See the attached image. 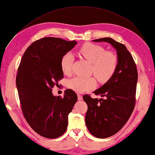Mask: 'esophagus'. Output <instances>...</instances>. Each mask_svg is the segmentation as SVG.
Wrapping results in <instances>:
<instances>
[{"mask_svg":"<svg viewBox=\"0 0 155 155\" xmlns=\"http://www.w3.org/2000/svg\"><path fill=\"white\" fill-rule=\"evenodd\" d=\"M78 101L83 100V96H81V95L78 94Z\"/></svg>","mask_w":155,"mask_h":155,"instance_id":"esophagus-1","label":"esophagus"}]
</instances>
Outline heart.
Segmentation results:
<instances>
[{"mask_svg":"<svg viewBox=\"0 0 155 155\" xmlns=\"http://www.w3.org/2000/svg\"><path fill=\"white\" fill-rule=\"evenodd\" d=\"M79 53L91 63V72L100 82L109 80L114 73L118 65L117 56L114 52L105 51L102 46L87 43L79 49ZM74 57L71 52L66 53L61 58V66L65 74L71 72ZM96 85V81L93 77H76L69 80L67 87L76 93H82L93 88Z\"/></svg>","mask_w":155,"mask_h":155,"instance_id":"obj_1","label":"heart"}]
</instances>
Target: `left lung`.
I'll list each match as a JSON object with an SVG mask.
<instances>
[{"instance_id": "1", "label": "left lung", "mask_w": 155, "mask_h": 155, "mask_svg": "<svg viewBox=\"0 0 155 155\" xmlns=\"http://www.w3.org/2000/svg\"><path fill=\"white\" fill-rule=\"evenodd\" d=\"M106 42L117 51L118 65L114 74L93 93L104 98H92L85 94L88 110L85 123L93 136L104 139L118 133L129 119L135 104L137 69L132 55L123 44L110 37L95 39Z\"/></svg>"}]
</instances>
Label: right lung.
I'll return each instance as SVG.
<instances>
[{
	"label": "right lung",
	"instance_id": "1",
	"mask_svg": "<svg viewBox=\"0 0 155 155\" xmlns=\"http://www.w3.org/2000/svg\"><path fill=\"white\" fill-rule=\"evenodd\" d=\"M77 44L58 38H41L27 48L18 68L16 84L23 114L36 133L48 139L66 132L68 114L77 101L71 89L66 90L62 98L52 93L64 77L62 57Z\"/></svg>",
	"mask_w": 155,
	"mask_h": 155
}]
</instances>
